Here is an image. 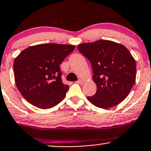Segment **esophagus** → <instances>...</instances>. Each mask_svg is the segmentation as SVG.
<instances>
[{
  "mask_svg": "<svg viewBox=\"0 0 151 151\" xmlns=\"http://www.w3.org/2000/svg\"><path fill=\"white\" fill-rule=\"evenodd\" d=\"M84 82H85V81H84V80L80 79L79 80H78V81L76 82V83H77L78 84H80V85H82V84L84 83Z\"/></svg>",
  "mask_w": 151,
  "mask_h": 151,
  "instance_id": "esophagus-1",
  "label": "esophagus"
}]
</instances>
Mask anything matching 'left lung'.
<instances>
[{
    "mask_svg": "<svg viewBox=\"0 0 151 151\" xmlns=\"http://www.w3.org/2000/svg\"><path fill=\"white\" fill-rule=\"evenodd\" d=\"M78 49L91 62L97 86L91 104L107 109L119 104L129 94L136 80V63L124 46L109 40L78 45Z\"/></svg>",
    "mask_w": 151,
    "mask_h": 151,
    "instance_id": "left-lung-1",
    "label": "left lung"
}]
</instances>
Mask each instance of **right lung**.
Here are the masks:
<instances>
[{
  "instance_id": "1",
  "label": "right lung",
  "mask_w": 151,
  "mask_h": 151,
  "mask_svg": "<svg viewBox=\"0 0 151 151\" xmlns=\"http://www.w3.org/2000/svg\"><path fill=\"white\" fill-rule=\"evenodd\" d=\"M75 47L52 43L38 44L25 48L15 58L16 85L30 104L49 109L65 98L69 87L62 83L60 64Z\"/></svg>"
}]
</instances>
